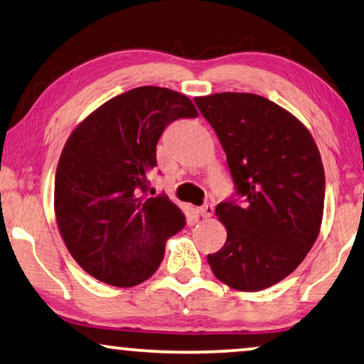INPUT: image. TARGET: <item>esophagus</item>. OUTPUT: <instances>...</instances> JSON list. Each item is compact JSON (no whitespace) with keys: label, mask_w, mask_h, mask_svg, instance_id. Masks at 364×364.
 <instances>
[{"label":"esophagus","mask_w":364,"mask_h":364,"mask_svg":"<svg viewBox=\"0 0 364 364\" xmlns=\"http://www.w3.org/2000/svg\"><path fill=\"white\" fill-rule=\"evenodd\" d=\"M198 213H200V217L203 218H210L213 215V205L212 203H205V205L198 208Z\"/></svg>","instance_id":"1"}]
</instances>
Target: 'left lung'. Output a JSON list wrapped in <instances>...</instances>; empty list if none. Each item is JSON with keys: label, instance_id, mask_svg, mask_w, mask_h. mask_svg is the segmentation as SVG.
<instances>
[{"label": "left lung", "instance_id": "obj_1", "mask_svg": "<svg viewBox=\"0 0 364 364\" xmlns=\"http://www.w3.org/2000/svg\"><path fill=\"white\" fill-rule=\"evenodd\" d=\"M215 131L243 198L220 202L227 242L207 255L213 275L242 291H258L290 275L318 238L325 171L311 134L267 97L218 92L193 99Z\"/></svg>", "mask_w": 364, "mask_h": 364}]
</instances>
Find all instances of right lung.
<instances>
[{
  "label": "right lung",
  "instance_id": "1",
  "mask_svg": "<svg viewBox=\"0 0 364 364\" xmlns=\"http://www.w3.org/2000/svg\"><path fill=\"white\" fill-rule=\"evenodd\" d=\"M187 96L142 86L119 94L69 136L56 168L54 212L79 267L112 287H134L154 275L166 240L186 217L166 193L146 198L164 129L197 117Z\"/></svg>",
  "mask_w": 364,
  "mask_h": 364
}]
</instances>
